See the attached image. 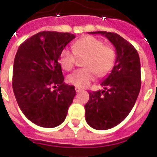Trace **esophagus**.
Masks as SVG:
<instances>
[{"label":"esophagus","mask_w":157,"mask_h":157,"mask_svg":"<svg viewBox=\"0 0 157 157\" xmlns=\"http://www.w3.org/2000/svg\"><path fill=\"white\" fill-rule=\"evenodd\" d=\"M75 90H76V91H77V92H80V91H81V89L79 88V87H75Z\"/></svg>","instance_id":"1"}]
</instances>
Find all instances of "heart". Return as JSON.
<instances>
[{
	"mask_svg": "<svg viewBox=\"0 0 157 157\" xmlns=\"http://www.w3.org/2000/svg\"><path fill=\"white\" fill-rule=\"evenodd\" d=\"M73 50L65 48L60 52L59 61L63 70L69 71L76 63V54L86 56L83 63L85 68L76 70L67 77L70 83L83 88L90 84L96 77H103L113 68L116 59L115 50L105 45L100 39L91 36H83L73 45Z\"/></svg>",
	"mask_w": 157,
	"mask_h": 157,
	"instance_id": "obj_1",
	"label": "heart"
}]
</instances>
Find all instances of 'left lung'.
<instances>
[{
	"label": "left lung",
	"instance_id": "8db88e82",
	"mask_svg": "<svg viewBox=\"0 0 157 157\" xmlns=\"http://www.w3.org/2000/svg\"><path fill=\"white\" fill-rule=\"evenodd\" d=\"M101 34L116 50L115 66L102 80L103 90L89 92L85 118L94 129L106 130L116 126L132 109L141 87V70L138 52L131 43L114 32H92Z\"/></svg>",
	"mask_w": 157,
	"mask_h": 157
}]
</instances>
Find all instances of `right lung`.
Segmentation results:
<instances>
[{
    "label": "right lung",
    "instance_id": "1",
    "mask_svg": "<svg viewBox=\"0 0 157 157\" xmlns=\"http://www.w3.org/2000/svg\"><path fill=\"white\" fill-rule=\"evenodd\" d=\"M75 38L68 32L44 31L20 45L13 66L12 87L26 118L44 128L63 122L76 95L74 86L64 83L59 56ZM58 87L52 91V87Z\"/></svg>",
    "mask_w": 157,
    "mask_h": 157
}]
</instances>
